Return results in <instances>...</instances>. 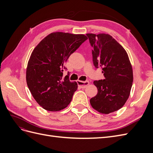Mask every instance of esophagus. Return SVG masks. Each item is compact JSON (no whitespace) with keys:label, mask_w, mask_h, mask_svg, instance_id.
<instances>
[{"label":"esophagus","mask_w":153,"mask_h":153,"mask_svg":"<svg viewBox=\"0 0 153 153\" xmlns=\"http://www.w3.org/2000/svg\"><path fill=\"white\" fill-rule=\"evenodd\" d=\"M77 84L78 85V86L80 87L82 89H84L89 84V81H80V80H77Z\"/></svg>","instance_id":"1"}]
</instances>
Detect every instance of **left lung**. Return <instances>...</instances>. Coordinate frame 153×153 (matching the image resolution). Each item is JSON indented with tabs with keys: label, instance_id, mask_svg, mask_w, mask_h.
<instances>
[{
	"label": "left lung",
	"instance_id": "left-lung-1",
	"mask_svg": "<svg viewBox=\"0 0 153 153\" xmlns=\"http://www.w3.org/2000/svg\"><path fill=\"white\" fill-rule=\"evenodd\" d=\"M96 68L102 69L105 79L95 80L98 94L90 100L92 108L108 114L121 108L133 84V70L126 50L109 34H87Z\"/></svg>",
	"mask_w": 153,
	"mask_h": 153
}]
</instances>
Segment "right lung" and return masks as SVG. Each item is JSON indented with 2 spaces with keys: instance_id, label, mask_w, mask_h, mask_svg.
I'll use <instances>...</instances> for the list:
<instances>
[{
  "instance_id": "right-lung-1",
  "label": "right lung",
  "mask_w": 153,
  "mask_h": 153,
  "mask_svg": "<svg viewBox=\"0 0 153 153\" xmlns=\"http://www.w3.org/2000/svg\"><path fill=\"white\" fill-rule=\"evenodd\" d=\"M87 39L84 34L53 32L36 46L27 64L26 80L32 96L41 106L55 112L70 103L77 90L75 82L69 80L64 66L69 57Z\"/></svg>"
}]
</instances>
